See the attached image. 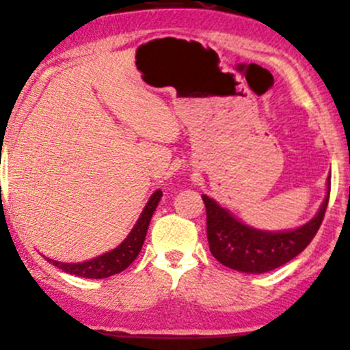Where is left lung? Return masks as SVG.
<instances>
[{
	"mask_svg": "<svg viewBox=\"0 0 350 350\" xmlns=\"http://www.w3.org/2000/svg\"><path fill=\"white\" fill-rule=\"evenodd\" d=\"M331 186V183L327 184ZM331 187L312 221L287 232H264L247 228L234 219L216 201L202 196L206 204L207 241L213 256L221 264L241 272H269L301 254L314 239L329 204Z\"/></svg>",
	"mask_w": 350,
	"mask_h": 350,
	"instance_id": "8db88e82",
	"label": "left lung"
}]
</instances>
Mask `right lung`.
Segmentation results:
<instances>
[{
    "mask_svg": "<svg viewBox=\"0 0 350 350\" xmlns=\"http://www.w3.org/2000/svg\"><path fill=\"white\" fill-rule=\"evenodd\" d=\"M161 198H163V193H161V191H156V193L151 196V199H149L148 204L144 207L143 214L137 219L134 229L129 232V236L126 237L124 243L119 244L114 251L106 252V254L94 257V259L81 264H63L56 262V260L53 259L48 260L55 264L56 267L63 269L68 274H75L86 279H105L111 278V275L114 274H119V272L124 271L126 267L131 266L133 260L136 259L137 254H139L146 239V232H148L149 221H151L152 213L156 211L157 202H159Z\"/></svg>",
    "mask_w": 350,
    "mask_h": 350,
    "instance_id": "obj_1",
    "label": "right lung"
}]
</instances>
